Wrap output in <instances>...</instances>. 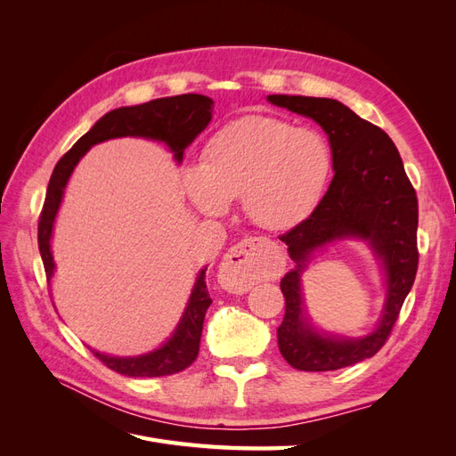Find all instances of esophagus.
Instances as JSON below:
<instances>
[{
	"instance_id": "34e87169",
	"label": "esophagus",
	"mask_w": 456,
	"mask_h": 456,
	"mask_svg": "<svg viewBox=\"0 0 456 456\" xmlns=\"http://www.w3.org/2000/svg\"><path fill=\"white\" fill-rule=\"evenodd\" d=\"M285 266V258L280 247L266 238H247L228 251L220 281L232 291H247L262 280H272L280 275Z\"/></svg>"
}]
</instances>
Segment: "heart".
Here are the masks:
<instances>
[{"mask_svg":"<svg viewBox=\"0 0 456 456\" xmlns=\"http://www.w3.org/2000/svg\"><path fill=\"white\" fill-rule=\"evenodd\" d=\"M333 173L325 136L266 116H247L211 136L201 167L186 173L190 200L207 215L240 200L253 223L283 230L322 201Z\"/></svg>","mask_w":456,"mask_h":456,"instance_id":"b5f03b06","label":"heart"}]
</instances>
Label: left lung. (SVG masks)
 <instances>
[{
    "label": "left lung",
    "instance_id": "1",
    "mask_svg": "<svg viewBox=\"0 0 456 456\" xmlns=\"http://www.w3.org/2000/svg\"><path fill=\"white\" fill-rule=\"evenodd\" d=\"M275 106L312 118L329 136L335 176L312 215L280 240L297 265L281 280L285 315L278 327L280 352L298 370H337L375 355L388 340L419 268V201L392 139L348 106L315 96L270 94ZM365 239L381 258L389 295L379 327L363 339L323 338L307 325L299 275L322 244Z\"/></svg>",
    "mask_w": 456,
    "mask_h": 456
}]
</instances>
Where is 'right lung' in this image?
Instances as JSON below:
<instances>
[{"mask_svg":"<svg viewBox=\"0 0 456 456\" xmlns=\"http://www.w3.org/2000/svg\"><path fill=\"white\" fill-rule=\"evenodd\" d=\"M211 116L213 101L209 96L196 93L165 96V99H156L139 106H123L102 116L89 133L81 136L66 151L59 163L54 165L44 209H41L37 223V245L41 260H44L47 281H51V275L54 272V262L51 255L54 216H57L61 207L68 178H70L77 161L86 156V151L94 144L108 139H118V136H144V139L165 142L175 151V159L183 161L186 146L209 126ZM205 270L207 268L200 272L196 285L191 289L181 323L176 325L173 337L161 348L139 357H114L94 350L93 354L108 369L127 377H167L190 367L198 357L205 312L213 302L205 283Z\"/></svg>","mask_w":456,"mask_h":456,"instance_id":"obj_1","label":"right lung"}]
</instances>
